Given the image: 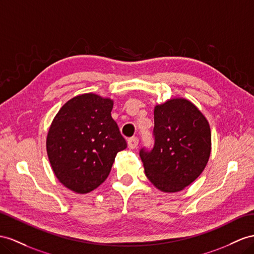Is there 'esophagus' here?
Instances as JSON below:
<instances>
[{
    "mask_svg": "<svg viewBox=\"0 0 254 254\" xmlns=\"http://www.w3.org/2000/svg\"><path fill=\"white\" fill-rule=\"evenodd\" d=\"M138 138L137 137H131L127 139V146L129 149H135L138 145Z\"/></svg>",
    "mask_w": 254,
    "mask_h": 254,
    "instance_id": "esophagus-1",
    "label": "esophagus"
}]
</instances>
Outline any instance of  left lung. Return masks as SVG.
Segmentation results:
<instances>
[{
    "mask_svg": "<svg viewBox=\"0 0 254 254\" xmlns=\"http://www.w3.org/2000/svg\"><path fill=\"white\" fill-rule=\"evenodd\" d=\"M154 145L140 149L150 183L162 192L184 190L203 173L210 157L211 132L205 116L186 99L154 107Z\"/></svg>",
    "mask_w": 254,
    "mask_h": 254,
    "instance_id": "8db88e82",
    "label": "left lung"
}]
</instances>
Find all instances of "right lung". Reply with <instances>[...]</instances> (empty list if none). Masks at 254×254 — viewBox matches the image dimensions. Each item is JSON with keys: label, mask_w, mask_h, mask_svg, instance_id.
Here are the masks:
<instances>
[{"label": "right lung", "mask_w": 254, "mask_h": 254, "mask_svg": "<svg viewBox=\"0 0 254 254\" xmlns=\"http://www.w3.org/2000/svg\"><path fill=\"white\" fill-rule=\"evenodd\" d=\"M114 101L94 93L77 95L61 107L47 134L48 159L67 189L89 193L106 180L127 141L112 118Z\"/></svg>", "instance_id": "1"}]
</instances>
